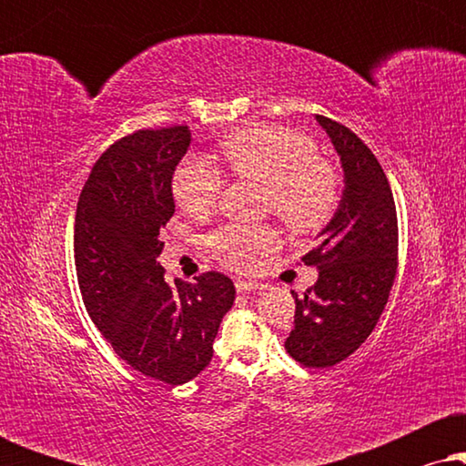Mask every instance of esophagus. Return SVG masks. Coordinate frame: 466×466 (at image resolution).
Listing matches in <instances>:
<instances>
[{
    "label": "esophagus",
    "mask_w": 466,
    "mask_h": 466,
    "mask_svg": "<svg viewBox=\"0 0 466 466\" xmlns=\"http://www.w3.org/2000/svg\"><path fill=\"white\" fill-rule=\"evenodd\" d=\"M235 289H238V292H257L263 290L265 284L252 282V279H238V282H235Z\"/></svg>",
    "instance_id": "34e87169"
}]
</instances>
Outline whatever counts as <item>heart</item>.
<instances>
[{
	"label": "heart",
	"instance_id": "1",
	"mask_svg": "<svg viewBox=\"0 0 466 466\" xmlns=\"http://www.w3.org/2000/svg\"><path fill=\"white\" fill-rule=\"evenodd\" d=\"M218 152L228 174L238 180L265 184V212L289 231L314 233L333 218L341 199L339 171L320 157L318 144L289 127H252L222 139ZM222 190V174L201 158L184 161L171 180V193L184 212L209 214ZM269 227L227 225L208 235L212 257L228 269H250L258 254L273 250Z\"/></svg>",
	"mask_w": 466,
	"mask_h": 466
}]
</instances>
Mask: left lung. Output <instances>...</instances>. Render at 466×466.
<instances>
[{
	"label": "left lung",
	"instance_id": "obj_1",
	"mask_svg": "<svg viewBox=\"0 0 466 466\" xmlns=\"http://www.w3.org/2000/svg\"><path fill=\"white\" fill-rule=\"evenodd\" d=\"M339 152L346 190L339 209L301 263L318 279L299 299L286 352L311 369L354 354L380 322L399 269V225L390 182L371 148L333 118L316 114Z\"/></svg>",
	"mask_w": 466,
	"mask_h": 466
}]
</instances>
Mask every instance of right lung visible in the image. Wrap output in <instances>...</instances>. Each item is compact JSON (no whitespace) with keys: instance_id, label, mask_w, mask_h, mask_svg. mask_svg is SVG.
<instances>
[{"instance_id":"1","label":"right lung","mask_w":466,"mask_h":466,"mask_svg":"<svg viewBox=\"0 0 466 466\" xmlns=\"http://www.w3.org/2000/svg\"><path fill=\"white\" fill-rule=\"evenodd\" d=\"M188 146L187 125L116 139L88 174L74 227L76 273L95 327L127 365L171 386L209 365L235 301L231 278L206 271L195 284H169L157 260L176 212L171 176Z\"/></svg>"}]
</instances>
